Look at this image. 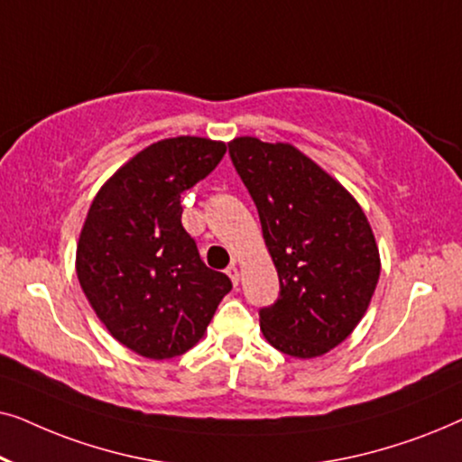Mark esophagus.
I'll return each instance as SVG.
<instances>
[{
	"mask_svg": "<svg viewBox=\"0 0 462 462\" xmlns=\"http://www.w3.org/2000/svg\"><path fill=\"white\" fill-rule=\"evenodd\" d=\"M226 275L231 277L233 286H237V283H239V269H237V264H231V267L226 269Z\"/></svg>",
	"mask_w": 462,
	"mask_h": 462,
	"instance_id": "esophagus-1",
	"label": "esophagus"
}]
</instances>
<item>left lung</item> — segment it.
<instances>
[{"mask_svg":"<svg viewBox=\"0 0 462 462\" xmlns=\"http://www.w3.org/2000/svg\"><path fill=\"white\" fill-rule=\"evenodd\" d=\"M229 153L280 277V299L261 309L263 337L286 356H324L356 330L376 290L381 256L368 218L294 144L237 136Z\"/></svg>","mask_w":462,"mask_h":462,"instance_id":"obj_1","label":"left lung"}]
</instances>
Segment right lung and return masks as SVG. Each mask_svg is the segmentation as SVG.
<instances>
[{
    "label": "right lung",
    "mask_w": 462,
    "mask_h": 462,
    "mask_svg": "<svg viewBox=\"0 0 462 462\" xmlns=\"http://www.w3.org/2000/svg\"><path fill=\"white\" fill-rule=\"evenodd\" d=\"M225 153L223 141L163 138L125 162L92 199L75 254L79 286L111 337L138 356L187 353L231 290L180 223V195Z\"/></svg>",
    "instance_id": "add662e5"
}]
</instances>
